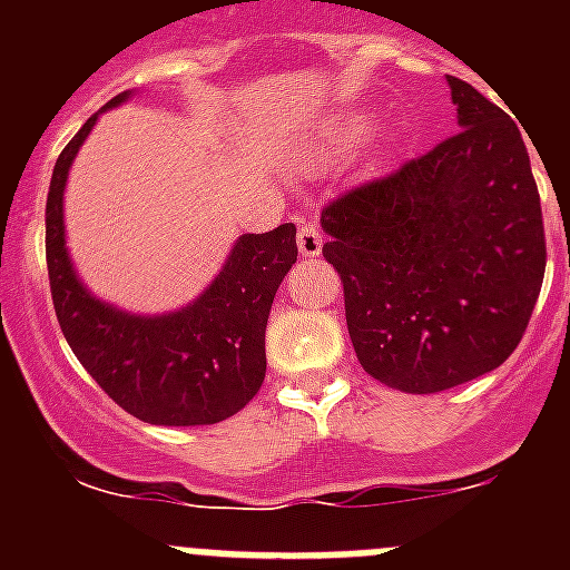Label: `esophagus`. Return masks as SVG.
I'll return each instance as SVG.
<instances>
[{"instance_id":"esophagus-1","label":"esophagus","mask_w":570,"mask_h":570,"mask_svg":"<svg viewBox=\"0 0 570 570\" xmlns=\"http://www.w3.org/2000/svg\"><path fill=\"white\" fill-rule=\"evenodd\" d=\"M296 248L302 256H320L322 254V234L316 228V223H305L296 236Z\"/></svg>"}]
</instances>
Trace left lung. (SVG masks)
<instances>
[{
	"label": "left lung",
	"mask_w": 570,
	"mask_h": 570,
	"mask_svg": "<svg viewBox=\"0 0 570 570\" xmlns=\"http://www.w3.org/2000/svg\"><path fill=\"white\" fill-rule=\"evenodd\" d=\"M460 134L322 210L356 360L382 385L436 394L500 367L546 276V230L520 125L448 77Z\"/></svg>",
	"instance_id": "1"
}]
</instances>
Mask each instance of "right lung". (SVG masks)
I'll list each match as a JSON object with an SVG mask.
<instances>
[{"label": "right lung", "instance_id": "add662e5", "mask_svg": "<svg viewBox=\"0 0 570 570\" xmlns=\"http://www.w3.org/2000/svg\"><path fill=\"white\" fill-rule=\"evenodd\" d=\"M110 99L65 145L45 205L50 296L62 334L105 394L150 425H214L248 405L265 380V325L296 262V228L242 234L208 288L168 314H130L90 294L65 245V185Z\"/></svg>", "mask_w": 570, "mask_h": 570}]
</instances>
